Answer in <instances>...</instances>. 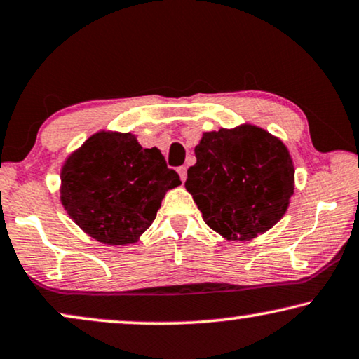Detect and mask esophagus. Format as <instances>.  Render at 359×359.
Wrapping results in <instances>:
<instances>
[{
	"mask_svg": "<svg viewBox=\"0 0 359 359\" xmlns=\"http://www.w3.org/2000/svg\"><path fill=\"white\" fill-rule=\"evenodd\" d=\"M177 172L180 175L182 182H185V179H187V168H185V165H180V168L177 169Z\"/></svg>",
	"mask_w": 359,
	"mask_h": 359,
	"instance_id": "34e87169",
	"label": "esophagus"
}]
</instances>
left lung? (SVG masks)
I'll use <instances>...</instances> for the list:
<instances>
[{"instance_id":"obj_1","label":"left lung","mask_w":359,"mask_h":359,"mask_svg":"<svg viewBox=\"0 0 359 359\" xmlns=\"http://www.w3.org/2000/svg\"><path fill=\"white\" fill-rule=\"evenodd\" d=\"M185 189L205 223L226 239L250 241L278 223L294 191L283 141L254 125L208 131L195 146Z\"/></svg>"}]
</instances>
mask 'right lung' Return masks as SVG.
<instances>
[{"mask_svg": "<svg viewBox=\"0 0 359 359\" xmlns=\"http://www.w3.org/2000/svg\"><path fill=\"white\" fill-rule=\"evenodd\" d=\"M158 148L131 133L99 131L62 168V203L86 234L109 245L133 244L149 228L165 191L180 185Z\"/></svg>", "mask_w": 359, "mask_h": 359, "instance_id": "add662e5", "label": "right lung"}]
</instances>
